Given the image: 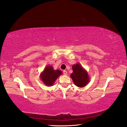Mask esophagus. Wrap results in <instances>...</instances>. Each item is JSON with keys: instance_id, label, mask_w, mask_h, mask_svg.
Segmentation results:
<instances>
[{"instance_id": "1", "label": "esophagus", "mask_w": 127, "mask_h": 127, "mask_svg": "<svg viewBox=\"0 0 127 127\" xmlns=\"http://www.w3.org/2000/svg\"><path fill=\"white\" fill-rule=\"evenodd\" d=\"M63 73H64V75H67V72L66 71H65V70H64V71H63Z\"/></svg>"}]
</instances>
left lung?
Instances as JSON below:
<instances>
[{
    "mask_svg": "<svg viewBox=\"0 0 127 127\" xmlns=\"http://www.w3.org/2000/svg\"><path fill=\"white\" fill-rule=\"evenodd\" d=\"M72 69L73 73L70 76L75 85L79 87L85 86L90 81V77L86 70L79 63L73 64Z\"/></svg>",
    "mask_w": 127,
    "mask_h": 127,
    "instance_id": "1",
    "label": "left lung"
}]
</instances>
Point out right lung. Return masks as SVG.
<instances>
[{
  "mask_svg": "<svg viewBox=\"0 0 127 127\" xmlns=\"http://www.w3.org/2000/svg\"><path fill=\"white\" fill-rule=\"evenodd\" d=\"M62 74L63 72L60 70H54L52 66H47L41 73L40 78L45 85L52 86L54 85L57 78Z\"/></svg>",
  "mask_w": 127,
  "mask_h": 127,
  "instance_id": "1",
  "label": "right lung"
}]
</instances>
